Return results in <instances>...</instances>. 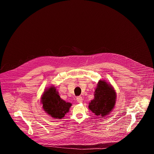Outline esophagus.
<instances>
[{
  "mask_svg": "<svg viewBox=\"0 0 154 154\" xmlns=\"http://www.w3.org/2000/svg\"><path fill=\"white\" fill-rule=\"evenodd\" d=\"M77 102H78L79 103H82V101H83V98H82V97H81V96L77 97Z\"/></svg>",
  "mask_w": 154,
  "mask_h": 154,
  "instance_id": "obj_1",
  "label": "esophagus"
}]
</instances>
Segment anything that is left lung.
<instances>
[{
    "mask_svg": "<svg viewBox=\"0 0 154 154\" xmlns=\"http://www.w3.org/2000/svg\"><path fill=\"white\" fill-rule=\"evenodd\" d=\"M116 99L113 87L105 80H99L94 91V98L89 103V109L96 115L103 118L112 111Z\"/></svg>",
    "mask_w": 154,
    "mask_h": 154,
    "instance_id": "8db88e82",
    "label": "left lung"
}]
</instances>
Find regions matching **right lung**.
<instances>
[{"instance_id": "obj_1", "label": "right lung", "mask_w": 154, "mask_h": 154, "mask_svg": "<svg viewBox=\"0 0 154 154\" xmlns=\"http://www.w3.org/2000/svg\"><path fill=\"white\" fill-rule=\"evenodd\" d=\"M42 108L55 119H61L69 112L72 104L61 99L54 86L46 89L41 97Z\"/></svg>"}]
</instances>
